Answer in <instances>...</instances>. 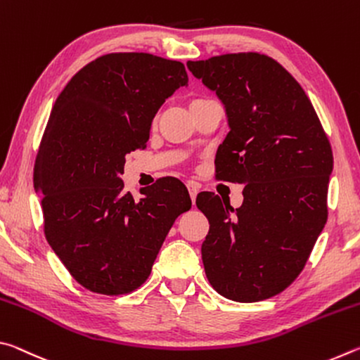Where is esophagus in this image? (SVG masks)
Masks as SVG:
<instances>
[{"mask_svg": "<svg viewBox=\"0 0 360 360\" xmlns=\"http://www.w3.org/2000/svg\"><path fill=\"white\" fill-rule=\"evenodd\" d=\"M188 193H191V200H192V203H195V198H197V195H198V186L195 184V182H188Z\"/></svg>", "mask_w": 360, "mask_h": 360, "instance_id": "obj_1", "label": "esophagus"}]
</instances>
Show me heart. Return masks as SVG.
<instances>
[{"label": "heart", "instance_id": "obj_1", "mask_svg": "<svg viewBox=\"0 0 360 360\" xmlns=\"http://www.w3.org/2000/svg\"><path fill=\"white\" fill-rule=\"evenodd\" d=\"M195 101H200V100H195Z\"/></svg>", "mask_w": 360, "mask_h": 360}]
</instances>
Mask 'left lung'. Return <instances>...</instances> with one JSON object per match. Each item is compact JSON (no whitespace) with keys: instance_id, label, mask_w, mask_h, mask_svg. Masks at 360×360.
Returning a JSON list of instances; mask_svg holds the SVG:
<instances>
[{"instance_id":"left-lung-1","label":"left lung","mask_w":360,"mask_h":360,"mask_svg":"<svg viewBox=\"0 0 360 360\" xmlns=\"http://www.w3.org/2000/svg\"><path fill=\"white\" fill-rule=\"evenodd\" d=\"M187 68L227 114L216 176L245 184L236 210L212 192L198 193V210L210 221L205 273L230 300H265L300 275L324 229L330 143L304 90L276 60L225 53Z\"/></svg>"}]
</instances>
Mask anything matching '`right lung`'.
Masks as SVG:
<instances>
[{
  "instance_id": "1",
  "label": "right lung",
  "mask_w": 360,
  "mask_h": 360,
  "mask_svg": "<svg viewBox=\"0 0 360 360\" xmlns=\"http://www.w3.org/2000/svg\"><path fill=\"white\" fill-rule=\"evenodd\" d=\"M184 65L152 53H108L85 65L56 100L34 163L44 233L85 289H138L176 217L191 210L186 186L158 181L135 202L124 192L125 155L144 149L160 106L187 87Z\"/></svg>"
}]
</instances>
